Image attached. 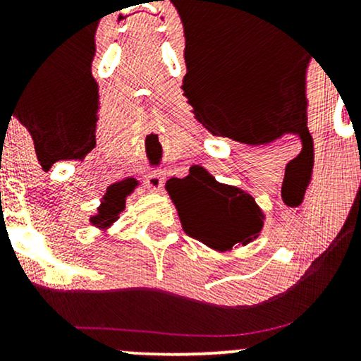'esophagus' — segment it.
<instances>
[{
    "label": "esophagus",
    "mask_w": 361,
    "mask_h": 361,
    "mask_svg": "<svg viewBox=\"0 0 361 361\" xmlns=\"http://www.w3.org/2000/svg\"><path fill=\"white\" fill-rule=\"evenodd\" d=\"M146 178H147L149 188H151L152 192H159V190L163 188L164 178H163V175H161L159 171H151Z\"/></svg>",
    "instance_id": "1"
}]
</instances>
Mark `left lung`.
Masks as SVG:
<instances>
[{
	"label": "left lung",
	"instance_id": "1",
	"mask_svg": "<svg viewBox=\"0 0 361 361\" xmlns=\"http://www.w3.org/2000/svg\"><path fill=\"white\" fill-rule=\"evenodd\" d=\"M166 190L178 210L183 231L215 251L246 246L263 229L264 214L255 198L233 185L219 183L200 166L185 178H171Z\"/></svg>",
	"mask_w": 361,
	"mask_h": 361
}]
</instances>
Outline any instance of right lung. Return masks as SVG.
I'll return each instance as SVG.
<instances>
[{"label": "right lung", "mask_w": 361, "mask_h": 361, "mask_svg": "<svg viewBox=\"0 0 361 361\" xmlns=\"http://www.w3.org/2000/svg\"><path fill=\"white\" fill-rule=\"evenodd\" d=\"M132 192V183L128 180L114 183L103 195L97 215H91L90 222L98 229L106 231L115 221H118L120 212L126 210V198Z\"/></svg>", "instance_id": "right-lung-1"}]
</instances>
